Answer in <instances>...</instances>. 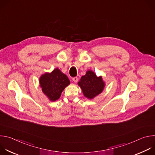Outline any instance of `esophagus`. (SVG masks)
Listing matches in <instances>:
<instances>
[{
  "label": "esophagus",
  "mask_w": 155,
  "mask_h": 155,
  "mask_svg": "<svg viewBox=\"0 0 155 155\" xmlns=\"http://www.w3.org/2000/svg\"><path fill=\"white\" fill-rule=\"evenodd\" d=\"M72 80H73L75 83H77V82L78 81V78H77V77H74V78H72Z\"/></svg>",
  "instance_id": "esophagus-1"
}]
</instances>
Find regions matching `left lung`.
<instances>
[{"label":"left lung","mask_w":155,"mask_h":155,"mask_svg":"<svg viewBox=\"0 0 155 155\" xmlns=\"http://www.w3.org/2000/svg\"><path fill=\"white\" fill-rule=\"evenodd\" d=\"M78 85L81 87L85 97L93 99L102 93L105 84L101 77H97L93 72L89 71L81 77Z\"/></svg>","instance_id":"8db88e82"}]
</instances>
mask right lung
<instances>
[{
	"mask_svg": "<svg viewBox=\"0 0 155 155\" xmlns=\"http://www.w3.org/2000/svg\"><path fill=\"white\" fill-rule=\"evenodd\" d=\"M42 91L51 101L58 100L64 88L70 84L68 77L58 69L51 73H46L40 78Z\"/></svg>",
	"mask_w": 155,
	"mask_h": 155,
	"instance_id": "add662e5",
	"label": "right lung"
}]
</instances>
